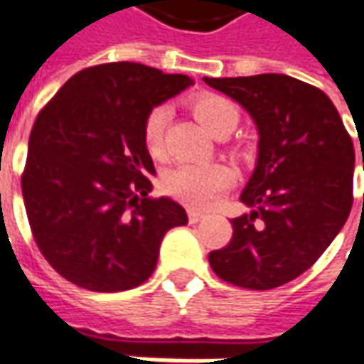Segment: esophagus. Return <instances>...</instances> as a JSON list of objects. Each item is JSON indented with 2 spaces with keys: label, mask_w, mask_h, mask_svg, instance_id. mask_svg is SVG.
Wrapping results in <instances>:
<instances>
[{
  "label": "esophagus",
  "mask_w": 364,
  "mask_h": 364,
  "mask_svg": "<svg viewBox=\"0 0 364 364\" xmlns=\"http://www.w3.org/2000/svg\"><path fill=\"white\" fill-rule=\"evenodd\" d=\"M187 214H189L191 224H197V222H200L203 218H205V213H200V210H195V208H191Z\"/></svg>",
  "instance_id": "1"
}]
</instances>
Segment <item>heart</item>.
I'll return each instance as SVG.
<instances>
[{
  "label": "heart",
  "instance_id": "obj_1",
  "mask_svg": "<svg viewBox=\"0 0 364 364\" xmlns=\"http://www.w3.org/2000/svg\"><path fill=\"white\" fill-rule=\"evenodd\" d=\"M195 119L214 136L230 134L240 122V111L230 99L203 93L191 101ZM169 109L154 107L142 124V140L151 158L164 156ZM232 183V171L224 164H183L164 177V189L189 206H210Z\"/></svg>",
  "mask_w": 364,
  "mask_h": 364
}]
</instances>
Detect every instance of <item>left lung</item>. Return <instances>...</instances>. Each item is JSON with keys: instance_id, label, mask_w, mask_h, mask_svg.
<instances>
[{"instance_id": "1", "label": "left lung", "mask_w": 364, "mask_h": 364, "mask_svg": "<svg viewBox=\"0 0 364 364\" xmlns=\"http://www.w3.org/2000/svg\"><path fill=\"white\" fill-rule=\"evenodd\" d=\"M203 80L242 105L259 134L240 195L252 210L232 220V240L210 252V267L242 289H277L312 267L351 213V136L331 99L296 77Z\"/></svg>"}]
</instances>
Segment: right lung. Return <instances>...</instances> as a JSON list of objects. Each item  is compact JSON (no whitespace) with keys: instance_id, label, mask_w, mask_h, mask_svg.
Returning a JSON list of instances; mask_svg holds the SVG:
<instances>
[{"instance_id":"1","label":"right lung","mask_w":364,"mask_h":364,"mask_svg":"<svg viewBox=\"0 0 364 364\" xmlns=\"http://www.w3.org/2000/svg\"><path fill=\"white\" fill-rule=\"evenodd\" d=\"M193 85L136 62L82 70L38 112L21 177L33 236L64 279L93 292L150 279L167 232L187 224L169 197L150 198L156 173L146 114Z\"/></svg>"}]
</instances>
